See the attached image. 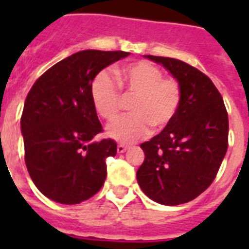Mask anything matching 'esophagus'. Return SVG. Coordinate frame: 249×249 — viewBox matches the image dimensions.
Masks as SVG:
<instances>
[{"mask_svg":"<svg viewBox=\"0 0 249 249\" xmlns=\"http://www.w3.org/2000/svg\"><path fill=\"white\" fill-rule=\"evenodd\" d=\"M126 148H128V146H125V144L123 143L117 144V152H119V154H123V152L126 151Z\"/></svg>","mask_w":249,"mask_h":249,"instance_id":"esophagus-1","label":"esophagus"}]
</instances>
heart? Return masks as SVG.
I'll return each instance as SVG.
<instances>
[{"label":"heart","instance_id":"b5f03b06","mask_svg":"<svg viewBox=\"0 0 249 249\" xmlns=\"http://www.w3.org/2000/svg\"><path fill=\"white\" fill-rule=\"evenodd\" d=\"M133 98L132 115L109 125L107 134L121 142H136L148 133L169 128L177 116L182 89L177 80L165 77L156 64L140 60L117 71V81L107 71L98 72L90 84V97L98 115L115 121L123 109V95Z\"/></svg>","mask_w":249,"mask_h":249}]
</instances>
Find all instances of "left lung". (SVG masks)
I'll return each mask as SVG.
<instances>
[{
    "instance_id": "1",
    "label": "left lung",
    "mask_w": 249,
    "mask_h": 249,
    "mask_svg": "<svg viewBox=\"0 0 249 249\" xmlns=\"http://www.w3.org/2000/svg\"><path fill=\"white\" fill-rule=\"evenodd\" d=\"M161 63L182 89L178 113L169 128L141 144L144 160L137 181L156 203L194 200L214 181L229 146V117L212 80L179 59L147 55Z\"/></svg>"
}]
</instances>
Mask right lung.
I'll use <instances>...</instances> for the list:
<instances>
[{
	"instance_id": "obj_1",
	"label": "right lung",
	"mask_w": 249,
	"mask_h": 249,
	"mask_svg": "<svg viewBox=\"0 0 249 249\" xmlns=\"http://www.w3.org/2000/svg\"><path fill=\"white\" fill-rule=\"evenodd\" d=\"M126 52L84 50L60 60L36 80L25 98L20 128L24 160L36 187L62 204H79L101 190L106 160L116 155L90 97L98 72L128 56Z\"/></svg>"
}]
</instances>
